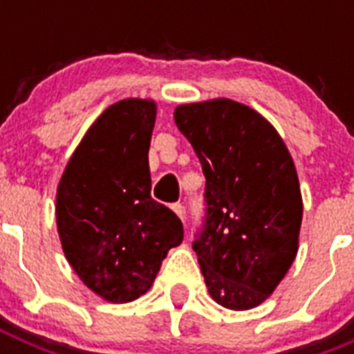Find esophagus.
Masks as SVG:
<instances>
[{
    "label": "esophagus",
    "mask_w": 354,
    "mask_h": 354,
    "mask_svg": "<svg viewBox=\"0 0 354 354\" xmlns=\"http://www.w3.org/2000/svg\"><path fill=\"white\" fill-rule=\"evenodd\" d=\"M171 209H174V212L179 216L180 220H183V221L186 220V207H184L183 204H174V205H171Z\"/></svg>",
    "instance_id": "1"
}]
</instances>
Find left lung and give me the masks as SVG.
<instances>
[{
  "label": "left lung",
  "mask_w": 354,
  "mask_h": 354,
  "mask_svg": "<svg viewBox=\"0 0 354 354\" xmlns=\"http://www.w3.org/2000/svg\"><path fill=\"white\" fill-rule=\"evenodd\" d=\"M205 175L193 250L211 298L230 310L268 299L298 253L303 202L286 143L255 109L230 99L175 108Z\"/></svg>",
  "instance_id": "obj_1"
}]
</instances>
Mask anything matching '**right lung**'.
<instances>
[{"instance_id": "add662e5", "label": "right lung", "mask_w": 354, "mask_h": 354, "mask_svg": "<svg viewBox=\"0 0 354 354\" xmlns=\"http://www.w3.org/2000/svg\"><path fill=\"white\" fill-rule=\"evenodd\" d=\"M156 102L109 106L74 150L56 192L62 248L83 283L111 303L150 289L183 223L150 196L149 147Z\"/></svg>"}]
</instances>
